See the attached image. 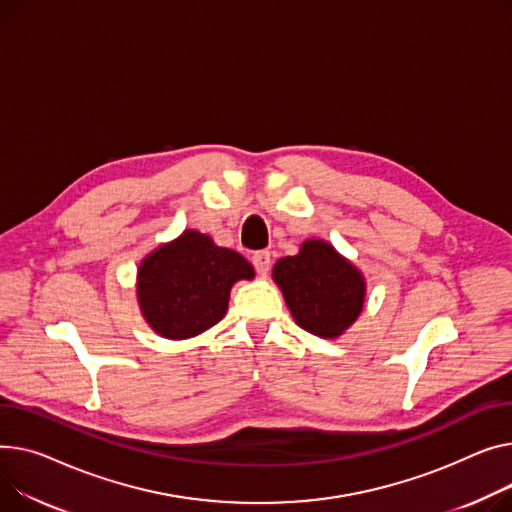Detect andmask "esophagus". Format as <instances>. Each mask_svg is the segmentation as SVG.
<instances>
[{
  "label": "esophagus",
  "mask_w": 512,
  "mask_h": 512,
  "mask_svg": "<svg viewBox=\"0 0 512 512\" xmlns=\"http://www.w3.org/2000/svg\"><path fill=\"white\" fill-rule=\"evenodd\" d=\"M269 263H271L269 251H257V253H253V265H255V269H257V274L265 276L267 271H269Z\"/></svg>",
  "instance_id": "34e87169"
}]
</instances>
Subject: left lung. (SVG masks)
<instances>
[{
    "mask_svg": "<svg viewBox=\"0 0 512 512\" xmlns=\"http://www.w3.org/2000/svg\"><path fill=\"white\" fill-rule=\"evenodd\" d=\"M294 321L319 337H337L364 306V278L325 241H306L294 257L274 265Z\"/></svg>",
    "mask_w": 512,
    "mask_h": 512,
    "instance_id": "left-lung-1",
    "label": "left lung"
}]
</instances>
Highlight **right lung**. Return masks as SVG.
<instances>
[{
  "label": "right lung",
  "instance_id": "obj_1",
  "mask_svg": "<svg viewBox=\"0 0 512 512\" xmlns=\"http://www.w3.org/2000/svg\"><path fill=\"white\" fill-rule=\"evenodd\" d=\"M253 276L243 255L216 247L208 234L185 230L142 261L138 298L156 333L185 339L216 325L226 315L232 284Z\"/></svg>",
  "mask_w": 512,
  "mask_h": 512
}]
</instances>
